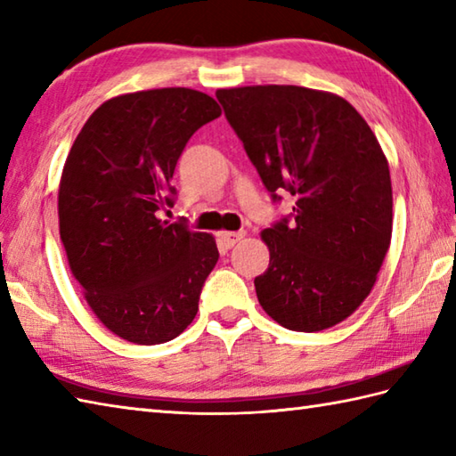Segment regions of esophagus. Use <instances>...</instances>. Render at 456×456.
Here are the masks:
<instances>
[{
	"instance_id": "obj_1",
	"label": "esophagus",
	"mask_w": 456,
	"mask_h": 456,
	"mask_svg": "<svg viewBox=\"0 0 456 456\" xmlns=\"http://www.w3.org/2000/svg\"><path fill=\"white\" fill-rule=\"evenodd\" d=\"M245 237V231H223V233L217 235L221 247L225 248H233L237 243H240V239Z\"/></svg>"
}]
</instances>
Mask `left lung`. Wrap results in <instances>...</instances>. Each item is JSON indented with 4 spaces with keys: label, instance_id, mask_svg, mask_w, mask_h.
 Segmentation results:
<instances>
[{
    "label": "left lung",
    "instance_id": "8db88e82",
    "mask_svg": "<svg viewBox=\"0 0 456 456\" xmlns=\"http://www.w3.org/2000/svg\"><path fill=\"white\" fill-rule=\"evenodd\" d=\"M273 201L294 213L265 229L255 278L265 312L289 331L341 323L364 302L392 239L390 168L372 129L335 94L299 86L216 92Z\"/></svg>",
    "mask_w": 456,
    "mask_h": 456
}]
</instances>
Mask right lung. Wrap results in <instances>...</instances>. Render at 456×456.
Masks as SVG:
<instances>
[{
  "label": "right lung",
  "instance_id": "1",
  "mask_svg": "<svg viewBox=\"0 0 456 456\" xmlns=\"http://www.w3.org/2000/svg\"><path fill=\"white\" fill-rule=\"evenodd\" d=\"M219 115L216 100L190 88L118 95L68 154L58 188L68 265L92 312L125 341H172L198 314L216 239L186 219H160V209L174 206L170 180L186 142Z\"/></svg>",
  "mask_w": 456,
  "mask_h": 456
}]
</instances>
